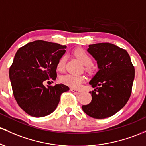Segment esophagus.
I'll use <instances>...</instances> for the list:
<instances>
[{
    "mask_svg": "<svg viewBox=\"0 0 146 146\" xmlns=\"http://www.w3.org/2000/svg\"><path fill=\"white\" fill-rule=\"evenodd\" d=\"M70 91H73V92H74L75 94H80V93H81V91L78 90V89H70Z\"/></svg>",
    "mask_w": 146,
    "mask_h": 146,
    "instance_id": "34e87169",
    "label": "esophagus"
}]
</instances>
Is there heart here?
<instances>
[{
    "instance_id": "heart-1",
    "label": "heart",
    "mask_w": 146,
    "mask_h": 146,
    "mask_svg": "<svg viewBox=\"0 0 146 146\" xmlns=\"http://www.w3.org/2000/svg\"><path fill=\"white\" fill-rule=\"evenodd\" d=\"M73 54L76 56L77 58L78 59L82 62L83 65L85 66L86 70L88 72H91L93 70L92 66V58L84 49L78 48L76 49V50L73 52ZM66 63V57L65 56H62V57L59 60L57 64V70L62 71L64 70L65 66ZM84 80V77L82 76H75V75L72 74H66L65 76H62L61 78V82L63 84H66L67 86H69L72 88H76L78 89L82 82Z\"/></svg>"
}]
</instances>
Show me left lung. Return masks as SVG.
<instances>
[{"mask_svg": "<svg viewBox=\"0 0 146 146\" xmlns=\"http://www.w3.org/2000/svg\"><path fill=\"white\" fill-rule=\"evenodd\" d=\"M88 52L97 61L99 70L89 84L91 102L82 105L83 111L91 117H110L126 105L134 79V67L125 50L110 43L89 45Z\"/></svg>", "mask_w": 146, "mask_h": 146, "instance_id": "obj_1", "label": "left lung"}]
</instances>
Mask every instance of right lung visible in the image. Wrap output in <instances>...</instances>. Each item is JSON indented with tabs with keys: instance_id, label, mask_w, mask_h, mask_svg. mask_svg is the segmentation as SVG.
<instances>
[{
	"instance_id": "obj_1",
	"label": "right lung",
	"mask_w": 146,
	"mask_h": 146,
	"mask_svg": "<svg viewBox=\"0 0 146 146\" xmlns=\"http://www.w3.org/2000/svg\"><path fill=\"white\" fill-rule=\"evenodd\" d=\"M66 48V46L37 40L21 47L14 56L9 70L14 98L33 117L53 112L62 94L69 90L62 84L47 87L44 84L48 80L56 79L57 62Z\"/></svg>"
}]
</instances>
